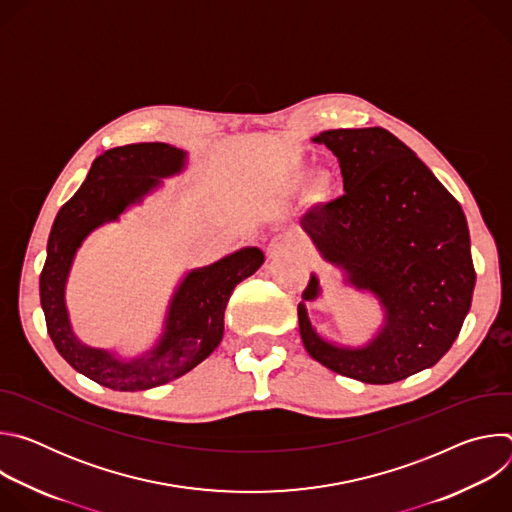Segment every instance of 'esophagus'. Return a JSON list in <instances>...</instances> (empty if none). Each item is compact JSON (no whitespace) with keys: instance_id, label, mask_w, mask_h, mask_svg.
<instances>
[{"instance_id":"obj_1","label":"esophagus","mask_w":512,"mask_h":512,"mask_svg":"<svg viewBox=\"0 0 512 512\" xmlns=\"http://www.w3.org/2000/svg\"><path fill=\"white\" fill-rule=\"evenodd\" d=\"M283 251H285V245H283L279 239H271V241H269V245H267V255H269V259L279 257Z\"/></svg>"}]
</instances>
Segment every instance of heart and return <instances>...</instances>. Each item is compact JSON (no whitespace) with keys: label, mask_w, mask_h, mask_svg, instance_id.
I'll return each mask as SVG.
<instances>
[{"label":"heart","mask_w":512,"mask_h":512,"mask_svg":"<svg viewBox=\"0 0 512 512\" xmlns=\"http://www.w3.org/2000/svg\"><path fill=\"white\" fill-rule=\"evenodd\" d=\"M318 184H320L322 188H326V186L330 184V178H328L326 174H320V176H318Z\"/></svg>","instance_id":"obj_1"}]
</instances>
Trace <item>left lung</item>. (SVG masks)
Masks as SVG:
<instances>
[{
	"label": "left lung",
	"instance_id": "obj_1",
	"mask_svg": "<svg viewBox=\"0 0 512 512\" xmlns=\"http://www.w3.org/2000/svg\"><path fill=\"white\" fill-rule=\"evenodd\" d=\"M312 141L336 156L344 194L310 208L302 227L348 287L369 291L379 302L383 324L362 346L324 338L306 308L322 296L312 273L298 306L308 354L369 385L433 367L458 338L476 283L460 202L383 127L330 129Z\"/></svg>",
	"mask_w": 512,
	"mask_h": 512
}]
</instances>
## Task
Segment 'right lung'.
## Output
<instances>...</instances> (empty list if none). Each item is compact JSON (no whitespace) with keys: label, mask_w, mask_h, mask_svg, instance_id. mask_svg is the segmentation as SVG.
<instances>
[{"label":"right lung","mask_w":512,"mask_h":512,"mask_svg":"<svg viewBox=\"0 0 512 512\" xmlns=\"http://www.w3.org/2000/svg\"><path fill=\"white\" fill-rule=\"evenodd\" d=\"M188 154L170 143H129L101 154L56 214L40 273V304L48 334L60 356L77 373L113 391H145L166 385L200 364L221 344L225 310L237 283L265 261L257 247H243L221 261L190 269L174 289L164 330L156 344L133 358L85 344L72 328L66 283L85 239L154 194L164 178L186 170Z\"/></svg>","instance_id":"obj_1"}]
</instances>
